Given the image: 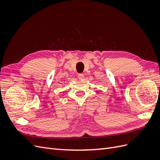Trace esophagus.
I'll list each match as a JSON object with an SVG mask.
<instances>
[{"label":"esophagus","mask_w":160,"mask_h":160,"mask_svg":"<svg viewBox=\"0 0 160 160\" xmlns=\"http://www.w3.org/2000/svg\"><path fill=\"white\" fill-rule=\"evenodd\" d=\"M78 78H79L80 80L83 79L84 78V75L82 74V73H79V74L78 75Z\"/></svg>","instance_id":"1"}]
</instances>
